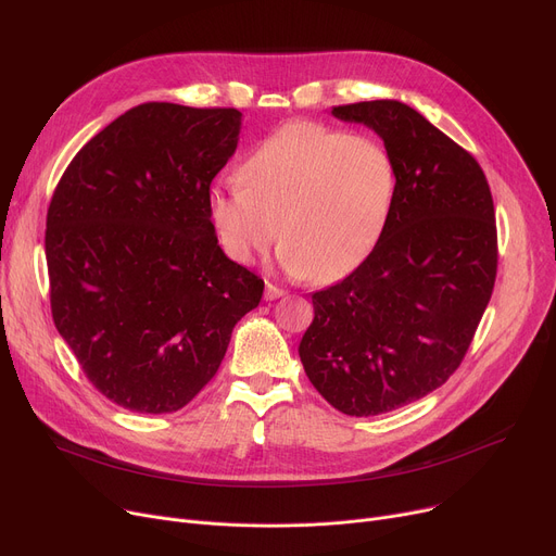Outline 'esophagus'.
<instances>
[{
	"instance_id": "34e87169",
	"label": "esophagus",
	"mask_w": 556,
	"mask_h": 556,
	"mask_svg": "<svg viewBox=\"0 0 556 556\" xmlns=\"http://www.w3.org/2000/svg\"><path fill=\"white\" fill-rule=\"evenodd\" d=\"M286 293L281 288H277V286H273V283H266V293H263V300L266 302H273V300H279V298H283Z\"/></svg>"
}]
</instances>
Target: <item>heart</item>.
Listing matches in <instances>:
<instances>
[{
    "label": "heart",
    "mask_w": 556,
    "mask_h": 556,
    "mask_svg": "<svg viewBox=\"0 0 556 556\" xmlns=\"http://www.w3.org/2000/svg\"><path fill=\"white\" fill-rule=\"evenodd\" d=\"M239 180L216 182L207 198L223 250L250 263L279 239L281 266L319 283L346 277L371 254L396 198V166L381 141L315 122L261 139Z\"/></svg>",
    "instance_id": "1"
}]
</instances>
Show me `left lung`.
I'll use <instances>...</instances> for the list:
<instances>
[{"label": "left lung", "mask_w": 556, "mask_h": 556, "mask_svg": "<svg viewBox=\"0 0 556 556\" xmlns=\"http://www.w3.org/2000/svg\"><path fill=\"white\" fill-rule=\"evenodd\" d=\"M331 114L383 139L396 198L371 254L311 295L300 358L336 410L374 417L430 394L459 367L491 300L498 237L480 164L415 108L381 99Z\"/></svg>", "instance_id": "1"}]
</instances>
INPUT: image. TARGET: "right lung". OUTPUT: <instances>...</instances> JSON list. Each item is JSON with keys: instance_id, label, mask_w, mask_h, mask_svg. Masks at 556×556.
Wrapping results in <instances>:
<instances>
[{"instance_id": "obj_1", "label": "right lung", "mask_w": 556, "mask_h": 556, "mask_svg": "<svg viewBox=\"0 0 556 556\" xmlns=\"http://www.w3.org/2000/svg\"><path fill=\"white\" fill-rule=\"evenodd\" d=\"M241 124L233 108L137 105L83 146L53 191V323L92 386L126 410L185 407L261 302L263 281L227 258L207 207Z\"/></svg>"}]
</instances>
